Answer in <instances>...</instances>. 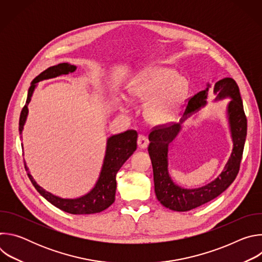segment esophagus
Wrapping results in <instances>:
<instances>
[{"instance_id":"esophagus-1","label":"esophagus","mask_w":262,"mask_h":262,"mask_svg":"<svg viewBox=\"0 0 262 262\" xmlns=\"http://www.w3.org/2000/svg\"><path fill=\"white\" fill-rule=\"evenodd\" d=\"M137 143H138L139 148H141V149H145V148L148 146L149 141H148L147 137H145L144 135H139L138 140H137Z\"/></svg>"}]
</instances>
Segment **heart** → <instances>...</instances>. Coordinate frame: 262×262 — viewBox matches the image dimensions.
Listing matches in <instances>:
<instances>
[{
    "label": "heart",
    "instance_id": "heart-1",
    "mask_svg": "<svg viewBox=\"0 0 262 262\" xmlns=\"http://www.w3.org/2000/svg\"><path fill=\"white\" fill-rule=\"evenodd\" d=\"M189 92V83L166 67L149 68L132 81L128 93L132 100L144 103L145 117L152 124H166L175 119Z\"/></svg>",
    "mask_w": 262,
    "mask_h": 262
}]
</instances>
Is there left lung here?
Here are the masks:
<instances>
[{"instance_id":"8db88e82","label":"left lung","mask_w":262,"mask_h":262,"mask_svg":"<svg viewBox=\"0 0 262 262\" xmlns=\"http://www.w3.org/2000/svg\"><path fill=\"white\" fill-rule=\"evenodd\" d=\"M209 87V85H207ZM208 88L195 94L188 99L184 118L206 103ZM213 94L216 99L226 96L231 97L227 113L233 140V150L225 169L220 176L210 183L199 189H182L177 186L169 176L168 172V145L180 130V123L163 124L152 128L148 138L149 157L154 168L155 192L158 200L167 208L176 211H188L199 207L216 198L225 191L236 178L247 136V117L244 111L239 88L231 78H225L216 82L213 86Z\"/></svg>"}]
</instances>
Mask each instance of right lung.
<instances>
[{"label":"right lung","instance_id":"obj_1","mask_svg":"<svg viewBox=\"0 0 262 262\" xmlns=\"http://www.w3.org/2000/svg\"><path fill=\"white\" fill-rule=\"evenodd\" d=\"M76 69V66L69 63H60L58 65L49 67L48 69L42 71L38 77H36L32 81L31 87L28 91L26 104L21 110L19 117V134H21L24 129V125L28 116V104L31 101L32 94L34 92V89L36 88L37 83L43 80L56 78L58 76H61V74L73 72ZM137 132L134 129H128L124 133L114 135L107 139L105 156L99 178L94 188L83 197L77 199H63L57 197L40 188L29 172L28 177L30 178L32 184L35 186L37 192H38L43 198H46L50 203H52L53 205H55L56 207L65 212L71 214H90L100 212L106 209L115 201L117 172L137 149ZM25 169L26 171H28L26 163Z\"/></svg>","mask_w":262,"mask_h":262}]
</instances>
